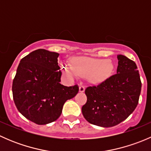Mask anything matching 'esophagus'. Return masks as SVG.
Instances as JSON below:
<instances>
[{
    "label": "esophagus",
    "instance_id": "obj_1",
    "mask_svg": "<svg viewBox=\"0 0 151 151\" xmlns=\"http://www.w3.org/2000/svg\"><path fill=\"white\" fill-rule=\"evenodd\" d=\"M79 91L81 93L84 92L85 91V87L83 86V85H80V87H79Z\"/></svg>",
    "mask_w": 151,
    "mask_h": 151
}]
</instances>
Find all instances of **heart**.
<instances>
[{
  "label": "heart",
  "instance_id": "b5f03b06",
  "mask_svg": "<svg viewBox=\"0 0 151 151\" xmlns=\"http://www.w3.org/2000/svg\"><path fill=\"white\" fill-rule=\"evenodd\" d=\"M112 68V63L104 59L74 57L71 59V66L64 64L63 71L72 77L85 76L90 73V80L93 83H99L111 74Z\"/></svg>",
  "mask_w": 151,
  "mask_h": 151
}]
</instances>
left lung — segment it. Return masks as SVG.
Masks as SVG:
<instances>
[{
    "label": "left lung",
    "instance_id": "obj_1",
    "mask_svg": "<svg viewBox=\"0 0 151 151\" xmlns=\"http://www.w3.org/2000/svg\"><path fill=\"white\" fill-rule=\"evenodd\" d=\"M117 73L98 85L85 89L87 102L82 112L88 122L112 127L126 120L139 102L142 83L136 63L118 55Z\"/></svg>",
    "mask_w": 151,
    "mask_h": 151
}]
</instances>
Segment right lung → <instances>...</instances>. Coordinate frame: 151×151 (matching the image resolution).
<instances>
[{
    "instance_id": "1",
    "label": "right lung",
    "mask_w": 151,
    "mask_h": 151,
    "mask_svg": "<svg viewBox=\"0 0 151 151\" xmlns=\"http://www.w3.org/2000/svg\"><path fill=\"white\" fill-rule=\"evenodd\" d=\"M59 54L39 49L19 62L12 84V93L18 111L29 121L45 125L56 121L63 106L79 91L77 85L60 83Z\"/></svg>"
}]
</instances>
